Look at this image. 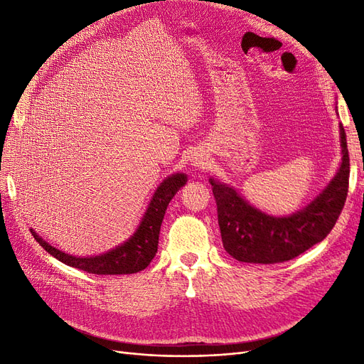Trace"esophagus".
<instances>
[{
    "label": "esophagus",
    "mask_w": 364,
    "mask_h": 364,
    "mask_svg": "<svg viewBox=\"0 0 364 364\" xmlns=\"http://www.w3.org/2000/svg\"><path fill=\"white\" fill-rule=\"evenodd\" d=\"M200 164V161H193V165H196V167H197V165H199Z\"/></svg>",
    "instance_id": "1"
}]
</instances>
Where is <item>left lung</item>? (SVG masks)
Listing matches in <instances>:
<instances>
[{
    "label": "left lung",
    "mask_w": 364,
    "mask_h": 364,
    "mask_svg": "<svg viewBox=\"0 0 364 364\" xmlns=\"http://www.w3.org/2000/svg\"><path fill=\"white\" fill-rule=\"evenodd\" d=\"M341 164L316 199L287 217H273L249 205L232 186L209 179L217 203L223 247L241 262L274 264L299 257L331 232L345 206L349 185L346 134L340 124Z\"/></svg>",
    "instance_id": "1"
}]
</instances>
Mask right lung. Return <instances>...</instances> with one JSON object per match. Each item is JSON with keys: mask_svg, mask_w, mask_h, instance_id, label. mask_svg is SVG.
<instances>
[{"mask_svg": "<svg viewBox=\"0 0 364 364\" xmlns=\"http://www.w3.org/2000/svg\"><path fill=\"white\" fill-rule=\"evenodd\" d=\"M186 183V174L176 173L164 179L153 194L138 229L123 245L97 257H73L43 241L35 230L31 235L50 255L67 266L94 274H129L144 270L158 252L159 230L170 200Z\"/></svg>", "mask_w": 364, "mask_h": 364, "instance_id": "right-lung-1", "label": "right lung"}]
</instances>
